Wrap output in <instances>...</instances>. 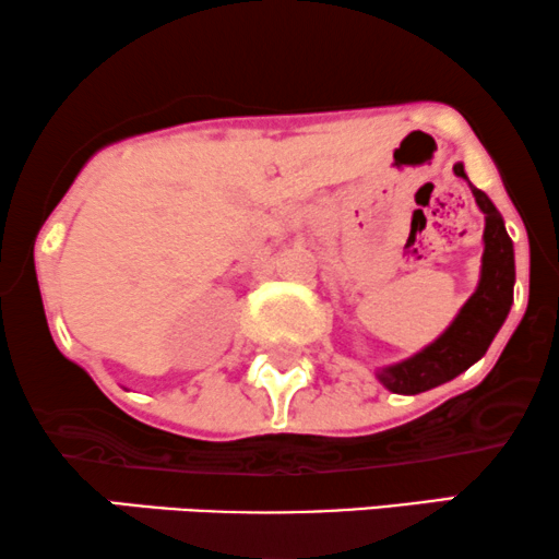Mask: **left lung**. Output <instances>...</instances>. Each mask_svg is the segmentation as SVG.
<instances>
[{"mask_svg":"<svg viewBox=\"0 0 559 559\" xmlns=\"http://www.w3.org/2000/svg\"><path fill=\"white\" fill-rule=\"evenodd\" d=\"M456 177L467 179L465 166L456 163ZM469 185V179H467ZM475 203L486 213V229H483V259L480 280L473 296L462 306L454 322L449 324L441 337L425 346L419 354L399 364H388L378 369V380L388 391L415 396L454 380L486 354L491 341L497 337L501 324L512 306V287H515V250L504 229V218L497 205L478 187L469 185Z\"/></svg>","mask_w":559,"mask_h":559,"instance_id":"left-lung-1","label":"left lung"}]
</instances>
